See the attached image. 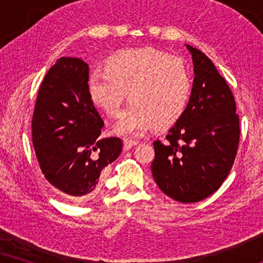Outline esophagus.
<instances>
[{
  "label": "esophagus",
  "mask_w": 263,
  "mask_h": 263,
  "mask_svg": "<svg viewBox=\"0 0 263 263\" xmlns=\"http://www.w3.org/2000/svg\"><path fill=\"white\" fill-rule=\"evenodd\" d=\"M135 145H138V142L133 141V140H124L123 141V149L124 151H129L132 147H134Z\"/></svg>",
  "instance_id": "1"
}]
</instances>
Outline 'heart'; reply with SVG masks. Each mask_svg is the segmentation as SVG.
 I'll return each instance as SVG.
<instances>
[{
    "mask_svg": "<svg viewBox=\"0 0 263 263\" xmlns=\"http://www.w3.org/2000/svg\"><path fill=\"white\" fill-rule=\"evenodd\" d=\"M192 87L184 62L152 48L115 53L105 69L91 71L87 84L93 104L110 117L118 115L125 92L129 104L115 125L122 136L171 127L184 114Z\"/></svg>",
    "mask_w": 263,
    "mask_h": 263,
    "instance_id": "heart-1",
    "label": "heart"
}]
</instances>
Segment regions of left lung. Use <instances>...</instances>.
Here are the masks:
<instances>
[{
    "instance_id": "obj_1",
    "label": "left lung",
    "mask_w": 263,
    "mask_h": 263,
    "mask_svg": "<svg viewBox=\"0 0 263 263\" xmlns=\"http://www.w3.org/2000/svg\"><path fill=\"white\" fill-rule=\"evenodd\" d=\"M193 56L192 96L183 116L165 141L153 142L152 175L161 192L178 202L193 203L220 188L239 145V117L225 79L202 51Z\"/></svg>"
}]
</instances>
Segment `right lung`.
Returning <instances> with one entry per match:
<instances>
[{
	"label": "right lung",
	"instance_id": "add662e5",
	"mask_svg": "<svg viewBox=\"0 0 263 263\" xmlns=\"http://www.w3.org/2000/svg\"><path fill=\"white\" fill-rule=\"evenodd\" d=\"M87 84L88 64L61 57L39 87L32 117V143L43 175L73 202L95 196L100 172L122 152L121 139L99 138L104 121Z\"/></svg>",
	"mask_w": 263,
	"mask_h": 263
}]
</instances>
